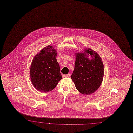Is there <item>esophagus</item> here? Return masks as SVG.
I'll return each mask as SVG.
<instances>
[{"label": "esophagus", "mask_w": 133, "mask_h": 133, "mask_svg": "<svg viewBox=\"0 0 133 133\" xmlns=\"http://www.w3.org/2000/svg\"><path fill=\"white\" fill-rule=\"evenodd\" d=\"M70 76H71L70 74H67V75H65V77H70Z\"/></svg>", "instance_id": "34e87169"}]
</instances>
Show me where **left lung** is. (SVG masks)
<instances>
[{
  "label": "left lung",
  "instance_id": "1",
  "mask_svg": "<svg viewBox=\"0 0 133 133\" xmlns=\"http://www.w3.org/2000/svg\"><path fill=\"white\" fill-rule=\"evenodd\" d=\"M75 69L71 78L81 94H90L100 87L104 77V67L100 56L90 48L76 53ZM92 58L90 60L88 56Z\"/></svg>",
  "mask_w": 133,
  "mask_h": 133
}]
</instances>
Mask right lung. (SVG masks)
Masks as SVG:
<instances>
[{"instance_id":"add662e5","label":"right lung","mask_w":133,"mask_h":133,"mask_svg":"<svg viewBox=\"0 0 133 133\" xmlns=\"http://www.w3.org/2000/svg\"><path fill=\"white\" fill-rule=\"evenodd\" d=\"M57 52L51 45L43 48L34 57L30 69L31 82L35 89L48 92L57 86L62 77L57 61Z\"/></svg>"}]
</instances>
